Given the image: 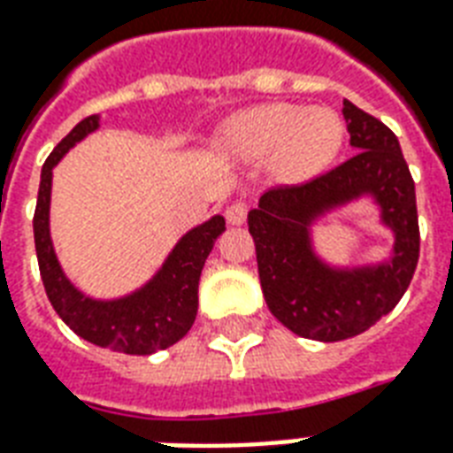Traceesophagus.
<instances>
[{
  "instance_id": "esophagus-1",
  "label": "esophagus",
  "mask_w": 453,
  "mask_h": 453,
  "mask_svg": "<svg viewBox=\"0 0 453 453\" xmlns=\"http://www.w3.org/2000/svg\"><path fill=\"white\" fill-rule=\"evenodd\" d=\"M247 211H250V206L244 201H235V203H230L226 209V220L230 226H242L244 220H247Z\"/></svg>"
}]
</instances>
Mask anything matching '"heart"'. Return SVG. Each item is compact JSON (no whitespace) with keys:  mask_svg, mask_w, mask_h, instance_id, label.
I'll return each instance as SVG.
<instances>
[{"mask_svg":"<svg viewBox=\"0 0 453 453\" xmlns=\"http://www.w3.org/2000/svg\"><path fill=\"white\" fill-rule=\"evenodd\" d=\"M218 149L242 160L273 156L283 180H307L326 167L343 143V122L326 107L271 103L230 117L216 136Z\"/></svg>","mask_w":453,"mask_h":453,"instance_id":"b5f03b06","label":"heart"}]
</instances>
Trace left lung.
Wrapping results in <instances>:
<instances>
[{"mask_svg": "<svg viewBox=\"0 0 453 453\" xmlns=\"http://www.w3.org/2000/svg\"><path fill=\"white\" fill-rule=\"evenodd\" d=\"M343 117L353 158L310 182L273 187L247 216L271 314L297 336L324 343L357 336L394 310L420 257L415 182L396 134L350 100ZM363 196L380 206L395 252L381 265L329 267L311 247V223Z\"/></svg>", "mask_w": 453, "mask_h": 453, "instance_id": "1", "label": "left lung"}]
</instances>
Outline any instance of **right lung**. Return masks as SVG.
<instances>
[{"label": "right lung", "mask_w": 453, "mask_h": 453, "mask_svg": "<svg viewBox=\"0 0 453 453\" xmlns=\"http://www.w3.org/2000/svg\"><path fill=\"white\" fill-rule=\"evenodd\" d=\"M100 127V117L90 115L73 127L40 173L38 206L33 216V235L38 252L40 276L50 303L66 326L93 346L110 348L127 355H150L175 346L187 336L196 319L199 307V278L203 261L213 250V242L226 230V218L213 216L201 223L175 244L149 283L132 295L117 300H96L83 295L65 276L57 261L50 237V192H52V167L65 158L73 143L86 139Z\"/></svg>", "instance_id": "obj_1"}]
</instances>
